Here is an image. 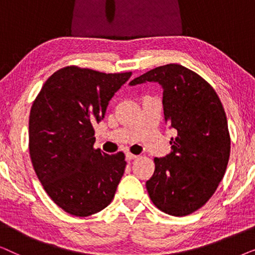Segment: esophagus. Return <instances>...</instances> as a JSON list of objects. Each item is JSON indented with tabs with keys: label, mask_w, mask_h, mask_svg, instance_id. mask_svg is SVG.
Wrapping results in <instances>:
<instances>
[{
	"label": "esophagus",
	"mask_w": 255,
	"mask_h": 255,
	"mask_svg": "<svg viewBox=\"0 0 255 255\" xmlns=\"http://www.w3.org/2000/svg\"><path fill=\"white\" fill-rule=\"evenodd\" d=\"M125 156H127V160H128V161H130V160H133V159L137 158V155L132 154V153H130V152H128L127 154H125Z\"/></svg>",
	"instance_id": "esophagus-1"
}]
</instances>
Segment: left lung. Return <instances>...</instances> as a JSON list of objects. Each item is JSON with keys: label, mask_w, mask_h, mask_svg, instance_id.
<instances>
[{"label": "left lung", "mask_w": 255, "mask_h": 255, "mask_svg": "<svg viewBox=\"0 0 255 255\" xmlns=\"http://www.w3.org/2000/svg\"><path fill=\"white\" fill-rule=\"evenodd\" d=\"M146 82L161 86L165 121L177 133L169 154L154 159L146 189L161 211L190 215L210 200L224 177L231 149L224 108L203 78L181 65L151 69L130 86Z\"/></svg>", "instance_id": "obj_1"}]
</instances>
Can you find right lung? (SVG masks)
<instances>
[{"label":"right lung","mask_w":255,"mask_h":255,"mask_svg":"<svg viewBox=\"0 0 255 255\" xmlns=\"http://www.w3.org/2000/svg\"><path fill=\"white\" fill-rule=\"evenodd\" d=\"M131 72L106 74L68 66L53 73L31 107L29 149L40 183L69 215L86 217L113 201L127 161L94 148V125Z\"/></svg>","instance_id":"right-lung-1"}]
</instances>
